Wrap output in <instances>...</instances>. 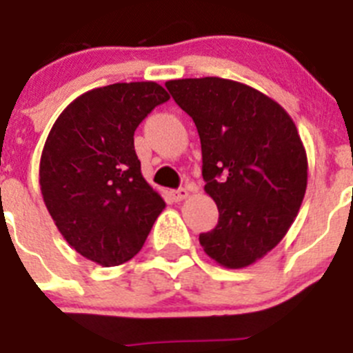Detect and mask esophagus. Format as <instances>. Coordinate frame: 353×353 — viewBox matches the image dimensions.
<instances>
[{"label":"esophagus","mask_w":353,"mask_h":353,"mask_svg":"<svg viewBox=\"0 0 353 353\" xmlns=\"http://www.w3.org/2000/svg\"><path fill=\"white\" fill-rule=\"evenodd\" d=\"M170 196H172L176 202H181V200L188 199V196H190V188H186V186H184V188L174 190V192H170Z\"/></svg>","instance_id":"34e87169"}]
</instances>
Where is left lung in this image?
Masks as SVG:
<instances>
[{
	"mask_svg": "<svg viewBox=\"0 0 353 353\" xmlns=\"http://www.w3.org/2000/svg\"><path fill=\"white\" fill-rule=\"evenodd\" d=\"M165 85L195 123L204 190L220 211L200 244L223 268H248L283 239L303 204L307 157L297 126L278 101L243 82L202 77Z\"/></svg>",
	"mask_w": 353,
	"mask_h": 353,
	"instance_id": "8db88e82",
	"label": "left lung"
}]
</instances>
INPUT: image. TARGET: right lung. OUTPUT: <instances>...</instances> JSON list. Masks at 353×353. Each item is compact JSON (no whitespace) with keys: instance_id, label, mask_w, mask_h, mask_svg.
Segmentation results:
<instances>
[{"instance_id":"right-lung-1","label":"right lung","mask_w":353,"mask_h":353,"mask_svg":"<svg viewBox=\"0 0 353 353\" xmlns=\"http://www.w3.org/2000/svg\"><path fill=\"white\" fill-rule=\"evenodd\" d=\"M169 93L153 81L85 91L56 119L40 158V192L66 243L91 262H128L165 200L144 179L133 133Z\"/></svg>"}]
</instances>
